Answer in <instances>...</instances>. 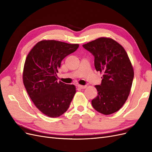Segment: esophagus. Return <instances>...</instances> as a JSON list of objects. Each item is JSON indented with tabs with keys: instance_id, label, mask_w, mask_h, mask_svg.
<instances>
[{
	"instance_id": "obj_1",
	"label": "esophagus",
	"mask_w": 152,
	"mask_h": 152,
	"mask_svg": "<svg viewBox=\"0 0 152 152\" xmlns=\"http://www.w3.org/2000/svg\"><path fill=\"white\" fill-rule=\"evenodd\" d=\"M78 87L79 89H86L87 87V86H82V85H78Z\"/></svg>"
}]
</instances>
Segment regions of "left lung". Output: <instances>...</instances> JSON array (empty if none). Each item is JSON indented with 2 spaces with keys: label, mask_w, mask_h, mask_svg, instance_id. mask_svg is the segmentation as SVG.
<instances>
[{
  "label": "left lung",
  "mask_w": 152,
  "mask_h": 152,
  "mask_svg": "<svg viewBox=\"0 0 152 152\" xmlns=\"http://www.w3.org/2000/svg\"><path fill=\"white\" fill-rule=\"evenodd\" d=\"M83 47L94 56L96 71L103 73L102 84L95 86L98 96L92 100V105L104 115L117 112L128 98L134 78V70L126 50L108 37H99Z\"/></svg>",
  "instance_id": "left-lung-1"
}]
</instances>
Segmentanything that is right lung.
<instances>
[{
  "mask_svg": "<svg viewBox=\"0 0 152 152\" xmlns=\"http://www.w3.org/2000/svg\"><path fill=\"white\" fill-rule=\"evenodd\" d=\"M79 46L78 44L43 40L27 55L23 82L35 107L46 116L55 118L66 112L76 93L74 85L57 82V73L63 59Z\"/></svg>",
  "mask_w": 152,
  "mask_h": 152,
  "instance_id": "obj_1",
  "label": "right lung"
}]
</instances>
